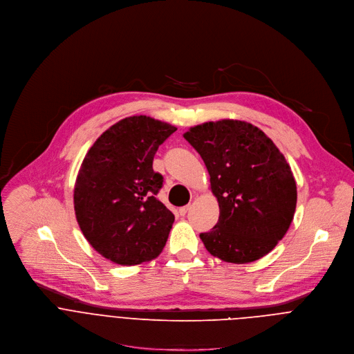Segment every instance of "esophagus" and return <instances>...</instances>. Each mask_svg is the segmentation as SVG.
I'll return each mask as SVG.
<instances>
[{"label": "esophagus", "mask_w": 354, "mask_h": 354, "mask_svg": "<svg viewBox=\"0 0 354 354\" xmlns=\"http://www.w3.org/2000/svg\"><path fill=\"white\" fill-rule=\"evenodd\" d=\"M189 207H191L189 205H187V206H183V207H180V209H178V214H180L181 216H184V215L187 214V212L189 210Z\"/></svg>", "instance_id": "esophagus-1"}]
</instances>
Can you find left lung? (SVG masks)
<instances>
[{
  "label": "left lung",
  "mask_w": 354,
  "mask_h": 354,
  "mask_svg": "<svg viewBox=\"0 0 354 354\" xmlns=\"http://www.w3.org/2000/svg\"><path fill=\"white\" fill-rule=\"evenodd\" d=\"M184 138L201 155L221 209L215 227L199 234L206 250L233 263L270 252L289 230L297 203L285 156L259 128L239 120L209 121Z\"/></svg>",
  "instance_id": "obj_1"
}]
</instances>
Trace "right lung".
<instances>
[{
  "mask_svg": "<svg viewBox=\"0 0 354 354\" xmlns=\"http://www.w3.org/2000/svg\"><path fill=\"white\" fill-rule=\"evenodd\" d=\"M177 128L127 117L104 131L86 153L74 189L78 225L89 244L118 265L156 258L174 215L158 199L163 176L153 171L158 148Z\"/></svg>",
  "mask_w": 354,
  "mask_h": 354,
  "instance_id": "right-lung-1",
  "label": "right lung"
}]
</instances>
